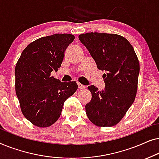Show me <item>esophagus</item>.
Returning a JSON list of instances; mask_svg holds the SVG:
<instances>
[{
  "instance_id": "esophagus-1",
  "label": "esophagus",
  "mask_w": 159,
  "mask_h": 159,
  "mask_svg": "<svg viewBox=\"0 0 159 159\" xmlns=\"http://www.w3.org/2000/svg\"><path fill=\"white\" fill-rule=\"evenodd\" d=\"M77 84H78V88H79V89H82V90L85 89V86H84V84H82L81 83H80V82H78Z\"/></svg>"
}]
</instances>
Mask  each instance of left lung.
I'll use <instances>...</instances> for the list:
<instances>
[{"instance_id": "1", "label": "left lung", "mask_w": 159, "mask_h": 159, "mask_svg": "<svg viewBox=\"0 0 159 159\" xmlns=\"http://www.w3.org/2000/svg\"><path fill=\"white\" fill-rule=\"evenodd\" d=\"M98 69L106 71V87H88L92 99L85 105L88 119L99 127H112L123 118L135 98L140 64L129 41L116 34L88 32L79 35Z\"/></svg>"}]
</instances>
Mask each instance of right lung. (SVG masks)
<instances>
[{"mask_svg":"<svg viewBox=\"0 0 159 159\" xmlns=\"http://www.w3.org/2000/svg\"><path fill=\"white\" fill-rule=\"evenodd\" d=\"M75 40L71 34L43 37L27 45L15 68V89L25 118L40 127H49L60 117L66 100L77 90L75 81L63 82L51 77L64 52Z\"/></svg>","mask_w":159,"mask_h":159,"instance_id":"1","label":"right lung"}]
</instances>
